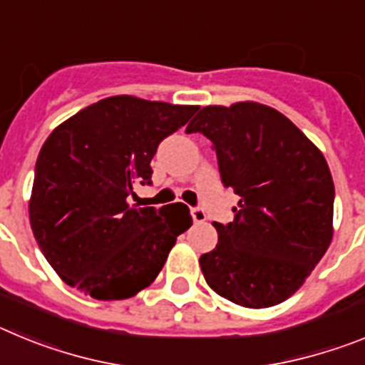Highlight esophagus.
<instances>
[{"label": "esophagus", "mask_w": 365, "mask_h": 365, "mask_svg": "<svg viewBox=\"0 0 365 365\" xmlns=\"http://www.w3.org/2000/svg\"><path fill=\"white\" fill-rule=\"evenodd\" d=\"M192 217H193V222H205L206 221V214L202 208H199V206H193L192 208Z\"/></svg>", "instance_id": "34e87169"}]
</instances>
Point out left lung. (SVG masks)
Masks as SVG:
<instances>
[{
	"instance_id": "8db88e82",
	"label": "left lung",
	"mask_w": 365,
	"mask_h": 365,
	"mask_svg": "<svg viewBox=\"0 0 365 365\" xmlns=\"http://www.w3.org/2000/svg\"><path fill=\"white\" fill-rule=\"evenodd\" d=\"M186 133L212 140L225 188L240 195L234 221L199 263L222 298L272 307L298 291L333 240L334 185L324 155L285 115L240 102L208 106Z\"/></svg>"
}]
</instances>
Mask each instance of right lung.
<instances>
[{
  "mask_svg": "<svg viewBox=\"0 0 365 365\" xmlns=\"http://www.w3.org/2000/svg\"><path fill=\"white\" fill-rule=\"evenodd\" d=\"M197 106L111 96L60 124L41 146L29 217L45 259L67 285L96 299H124L150 285L188 206H131L135 185H151V159Z\"/></svg>",
  "mask_w": 365,
  "mask_h": 365,
  "instance_id": "obj_1",
  "label": "right lung"
}]
</instances>
